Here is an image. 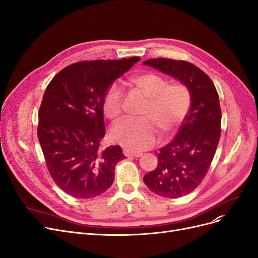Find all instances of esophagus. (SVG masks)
Listing matches in <instances>:
<instances>
[{
	"instance_id": "1",
	"label": "esophagus",
	"mask_w": 258,
	"mask_h": 258,
	"mask_svg": "<svg viewBox=\"0 0 258 258\" xmlns=\"http://www.w3.org/2000/svg\"><path fill=\"white\" fill-rule=\"evenodd\" d=\"M123 154L126 157H140L142 155L141 152H134L128 149H123Z\"/></svg>"
}]
</instances>
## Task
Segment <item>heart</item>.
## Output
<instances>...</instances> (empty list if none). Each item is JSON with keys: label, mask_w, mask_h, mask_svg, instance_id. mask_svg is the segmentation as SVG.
Wrapping results in <instances>:
<instances>
[{"label": "heart", "mask_w": 258, "mask_h": 258, "mask_svg": "<svg viewBox=\"0 0 258 258\" xmlns=\"http://www.w3.org/2000/svg\"><path fill=\"white\" fill-rule=\"evenodd\" d=\"M131 83L148 98L142 118H127L111 128V139L132 151L153 147L159 138V127L168 133L177 127L190 107V93L183 84H168L157 73L146 72L134 75ZM124 90L112 83L103 99V111L108 119L120 117L123 110Z\"/></svg>", "instance_id": "b5f03b06"}]
</instances>
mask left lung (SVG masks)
I'll list each match as a JSON object with an SVG mask.
<instances>
[{"mask_svg": "<svg viewBox=\"0 0 258 258\" xmlns=\"http://www.w3.org/2000/svg\"><path fill=\"white\" fill-rule=\"evenodd\" d=\"M183 83L191 98L190 110L175 138L159 150L154 171L144 182L154 194L177 199L201 184L211 167L221 135V108L213 81L191 62L170 58L144 61Z\"/></svg>", "mask_w": 258, "mask_h": 258, "instance_id": "8db88e82", "label": "left lung"}]
</instances>
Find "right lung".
I'll return each mask as SVG.
<instances>
[{"label":"right lung","instance_id":"add662e5","mask_svg":"<svg viewBox=\"0 0 258 258\" xmlns=\"http://www.w3.org/2000/svg\"><path fill=\"white\" fill-rule=\"evenodd\" d=\"M138 60L140 57L75 62L47 85L37 135L47 170L67 195L91 199L111 186L114 167L125 156L119 146L101 149L103 99L114 80Z\"/></svg>","mask_w":258,"mask_h":258}]
</instances>
